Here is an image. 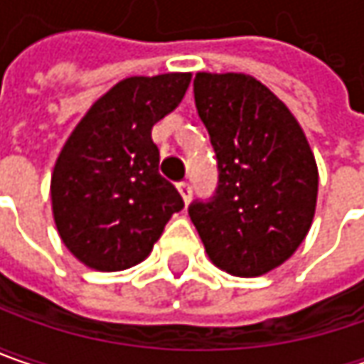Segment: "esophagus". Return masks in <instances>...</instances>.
<instances>
[{
  "label": "esophagus",
  "instance_id": "esophagus-1",
  "mask_svg": "<svg viewBox=\"0 0 364 364\" xmlns=\"http://www.w3.org/2000/svg\"><path fill=\"white\" fill-rule=\"evenodd\" d=\"M177 189H179V193H181L183 201H185V203H189V201H191V193H193L191 185L183 181V183H179V185H177Z\"/></svg>",
  "mask_w": 364,
  "mask_h": 364
}]
</instances>
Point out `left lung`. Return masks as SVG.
<instances>
[{
    "instance_id": "1",
    "label": "left lung",
    "mask_w": 364,
    "mask_h": 364,
    "mask_svg": "<svg viewBox=\"0 0 364 364\" xmlns=\"http://www.w3.org/2000/svg\"><path fill=\"white\" fill-rule=\"evenodd\" d=\"M196 105L218 156L212 201L189 208L210 261L234 277H261L308 236L318 165L299 122L259 79L198 73Z\"/></svg>"
}]
</instances>
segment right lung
Returning a JSON list of instances; mask_svg holds the SVG:
<instances>
[{
	"instance_id": "1",
	"label": "right lung",
	"mask_w": 364,
	"mask_h": 364,
	"mask_svg": "<svg viewBox=\"0 0 364 364\" xmlns=\"http://www.w3.org/2000/svg\"><path fill=\"white\" fill-rule=\"evenodd\" d=\"M191 73L126 77L87 109L56 159L50 198L73 257L95 271H124L151 255L183 208L159 173L152 126L181 103Z\"/></svg>"
}]
</instances>
